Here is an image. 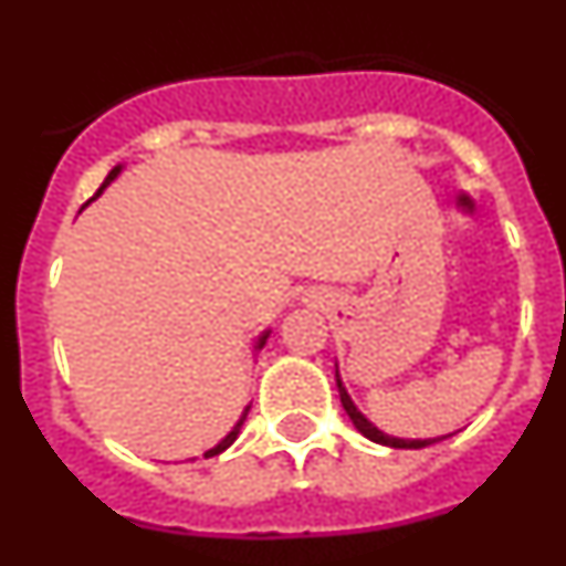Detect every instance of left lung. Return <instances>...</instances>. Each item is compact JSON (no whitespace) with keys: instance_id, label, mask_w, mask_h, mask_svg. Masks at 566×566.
<instances>
[{"instance_id":"left-lung-1","label":"left lung","mask_w":566,"mask_h":566,"mask_svg":"<svg viewBox=\"0 0 566 566\" xmlns=\"http://www.w3.org/2000/svg\"><path fill=\"white\" fill-rule=\"evenodd\" d=\"M337 391H339V402H343L345 413L352 417L354 428H357V431L363 433L365 439H371V442L388 444V448H428V444L444 439V437H439V439H397V437H388V433L379 431L377 424H371L368 419L363 417V413L357 411V405L352 402V397H348V391H345V385H343V379H339V374H337Z\"/></svg>"}]
</instances>
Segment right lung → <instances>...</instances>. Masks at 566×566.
Listing matches in <instances>:
<instances>
[{
  "mask_svg": "<svg viewBox=\"0 0 566 566\" xmlns=\"http://www.w3.org/2000/svg\"><path fill=\"white\" fill-rule=\"evenodd\" d=\"M118 172H122V167H115V169H109V175H107V178H104V184H102V187H98V192H96V195H93V198H98V195H102V192H104V189H107V184H113V181H115V175H118ZM93 198H90V201H93ZM266 337H269V332H263V334H260V339H258V345H254V348H263V345H266ZM247 413H249V408H247V411H243V413H240L238 424H234L232 431H229V433H227V437H223V439H221V442L214 444V448H209V451H207V453H203V457H207V459H209V457H218V453H223V451H227L229 444H232V442H234V439H238V433H240V428H243V422H247Z\"/></svg>",
  "mask_w": 566,
  "mask_h": 566,
  "instance_id": "right-lung-1",
  "label": "right lung"
}]
</instances>
